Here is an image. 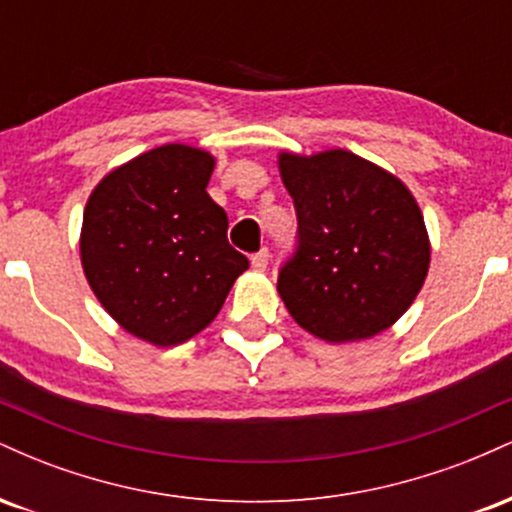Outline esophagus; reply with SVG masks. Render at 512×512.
I'll use <instances>...</instances> for the list:
<instances>
[{
    "label": "esophagus",
    "instance_id": "obj_1",
    "mask_svg": "<svg viewBox=\"0 0 512 512\" xmlns=\"http://www.w3.org/2000/svg\"><path fill=\"white\" fill-rule=\"evenodd\" d=\"M250 264H252V269H257V272H264L269 264V250L262 248L260 252H255V255L250 257Z\"/></svg>",
    "mask_w": 512,
    "mask_h": 512
}]
</instances>
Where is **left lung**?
<instances>
[{"instance_id":"8db88e82","label":"left lung","mask_w":512,"mask_h":512,"mask_svg":"<svg viewBox=\"0 0 512 512\" xmlns=\"http://www.w3.org/2000/svg\"><path fill=\"white\" fill-rule=\"evenodd\" d=\"M279 173L298 214V250L276 284L293 320L330 344L395 325L431 264L424 214L409 187L346 149L281 151Z\"/></svg>"}]
</instances>
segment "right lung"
<instances>
[{"instance_id":"add662e5","label":"right lung","mask_w":512,"mask_h":512,"mask_svg":"<svg viewBox=\"0 0 512 512\" xmlns=\"http://www.w3.org/2000/svg\"><path fill=\"white\" fill-rule=\"evenodd\" d=\"M216 158L187 144L110 170L81 223V267L117 325L154 346H178L219 315L248 257L228 245V216L207 185Z\"/></svg>"}]
</instances>
